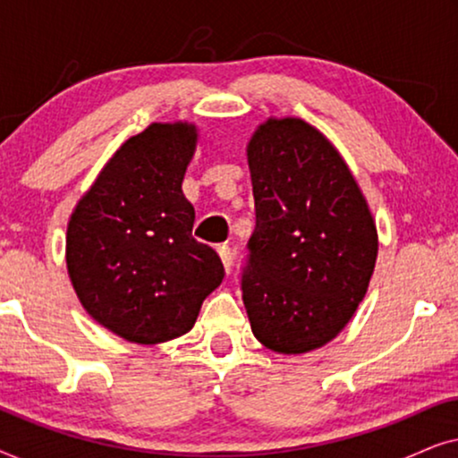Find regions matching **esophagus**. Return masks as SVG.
I'll use <instances>...</instances> for the list:
<instances>
[{
  "mask_svg": "<svg viewBox=\"0 0 458 458\" xmlns=\"http://www.w3.org/2000/svg\"><path fill=\"white\" fill-rule=\"evenodd\" d=\"M218 256H221L225 271L231 273V268H233V250L229 246H218Z\"/></svg>",
  "mask_w": 458,
  "mask_h": 458,
  "instance_id": "1",
  "label": "esophagus"
}]
</instances>
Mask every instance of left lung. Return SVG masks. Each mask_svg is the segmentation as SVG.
I'll list each match as a JSON object with an SVG mask.
<instances>
[{"label":"left lung","instance_id":"left-lung-1","mask_svg":"<svg viewBox=\"0 0 458 458\" xmlns=\"http://www.w3.org/2000/svg\"><path fill=\"white\" fill-rule=\"evenodd\" d=\"M256 227L242 275L260 344L321 348L346 327L377 260V229L359 183L321 131L268 118L248 143Z\"/></svg>","mask_w":458,"mask_h":458}]
</instances>
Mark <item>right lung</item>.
Returning <instances> with one entry per match:
<instances>
[{"mask_svg":"<svg viewBox=\"0 0 458 458\" xmlns=\"http://www.w3.org/2000/svg\"><path fill=\"white\" fill-rule=\"evenodd\" d=\"M196 143V124L152 123L116 149L68 221L81 304L129 342L187 334L225 277L215 250L193 240L196 210L181 190Z\"/></svg>","mask_w":458,"mask_h":458,"instance_id":"add662e5","label":"right lung"}]
</instances>
